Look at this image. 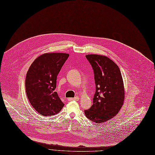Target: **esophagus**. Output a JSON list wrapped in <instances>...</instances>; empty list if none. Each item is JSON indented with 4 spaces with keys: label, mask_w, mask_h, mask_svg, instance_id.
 Returning <instances> with one entry per match:
<instances>
[{
    "label": "esophagus",
    "mask_w": 155,
    "mask_h": 155,
    "mask_svg": "<svg viewBox=\"0 0 155 155\" xmlns=\"http://www.w3.org/2000/svg\"><path fill=\"white\" fill-rule=\"evenodd\" d=\"M79 99V98L78 97H74V98H69L68 99V100H69V101H73V100H74V101H78Z\"/></svg>",
    "instance_id": "obj_1"
}]
</instances>
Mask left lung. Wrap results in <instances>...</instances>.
<instances>
[{
  "label": "left lung",
  "instance_id": "obj_1",
  "mask_svg": "<svg viewBox=\"0 0 155 155\" xmlns=\"http://www.w3.org/2000/svg\"><path fill=\"white\" fill-rule=\"evenodd\" d=\"M93 69L96 91L93 105L84 110L88 119L97 124L111 119L121 108L124 100L123 79L118 65L106 56L86 55Z\"/></svg>",
  "mask_w": 155,
  "mask_h": 155
}]
</instances>
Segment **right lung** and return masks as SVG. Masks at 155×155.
I'll return each instance as SVG.
<instances>
[{
	"mask_svg": "<svg viewBox=\"0 0 155 155\" xmlns=\"http://www.w3.org/2000/svg\"><path fill=\"white\" fill-rule=\"evenodd\" d=\"M69 56L64 53L44 54L36 58L27 72V97L36 111L43 116L57 114L64 106L55 88L58 74Z\"/></svg>",
	"mask_w": 155,
	"mask_h": 155,
	"instance_id": "right-lung-1",
	"label": "right lung"
}]
</instances>
